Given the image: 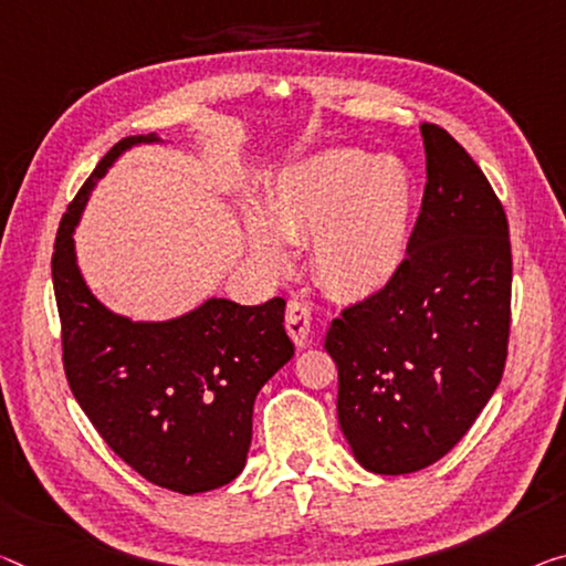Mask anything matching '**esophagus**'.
<instances>
[{
    "instance_id": "34e87169",
    "label": "esophagus",
    "mask_w": 566,
    "mask_h": 566,
    "mask_svg": "<svg viewBox=\"0 0 566 566\" xmlns=\"http://www.w3.org/2000/svg\"><path fill=\"white\" fill-rule=\"evenodd\" d=\"M285 328H289L291 338L298 346L308 344V334H311V308L303 301H289L285 306Z\"/></svg>"
}]
</instances>
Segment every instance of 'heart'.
Returning a JSON list of instances; mask_svg holds the SVG:
<instances>
[{"instance_id":"heart-1","label":"heart","mask_w":566,"mask_h":566,"mask_svg":"<svg viewBox=\"0 0 566 566\" xmlns=\"http://www.w3.org/2000/svg\"><path fill=\"white\" fill-rule=\"evenodd\" d=\"M415 205V179L399 159L361 149L321 151L281 174L265 197V222L248 220V242L260 263L285 271V240H313L321 283L336 295H367L402 268Z\"/></svg>"}]
</instances>
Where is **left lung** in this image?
Returning a JSON list of instances; mask_svg holds the SVG:
<instances>
[{"instance_id": "obj_1", "label": "left lung", "mask_w": 566, "mask_h": 566, "mask_svg": "<svg viewBox=\"0 0 566 566\" xmlns=\"http://www.w3.org/2000/svg\"><path fill=\"white\" fill-rule=\"evenodd\" d=\"M428 185L407 258L385 289L326 334L338 424L371 473L448 455L499 387L511 328L509 220L481 167L446 128L420 126Z\"/></svg>"}]
</instances>
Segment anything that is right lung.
Masks as SVG:
<instances>
[{
	"mask_svg": "<svg viewBox=\"0 0 566 566\" xmlns=\"http://www.w3.org/2000/svg\"><path fill=\"white\" fill-rule=\"evenodd\" d=\"M156 142L128 136L98 161L60 220L52 285L67 385L93 428L146 481L192 495L245 468L255 397L291 361L293 342L283 298L263 306L207 298L179 318L132 321L85 285L73 232L91 189L126 149Z\"/></svg>",
	"mask_w": 566,
	"mask_h": 566,
	"instance_id": "obj_1",
	"label": "right lung"
}]
</instances>
